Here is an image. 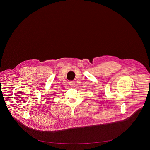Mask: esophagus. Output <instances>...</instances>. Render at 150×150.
Instances as JSON below:
<instances>
[{"mask_svg": "<svg viewBox=\"0 0 150 150\" xmlns=\"http://www.w3.org/2000/svg\"><path fill=\"white\" fill-rule=\"evenodd\" d=\"M69 84H70V86H75L74 81H69Z\"/></svg>", "mask_w": 150, "mask_h": 150, "instance_id": "esophagus-1", "label": "esophagus"}]
</instances>
